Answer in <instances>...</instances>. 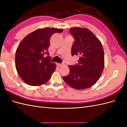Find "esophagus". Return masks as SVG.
I'll return each mask as SVG.
<instances>
[{
	"instance_id": "1",
	"label": "esophagus",
	"mask_w": 127,
	"mask_h": 127,
	"mask_svg": "<svg viewBox=\"0 0 127 127\" xmlns=\"http://www.w3.org/2000/svg\"><path fill=\"white\" fill-rule=\"evenodd\" d=\"M57 65L58 67H61V66H63V64H57Z\"/></svg>"
}]
</instances>
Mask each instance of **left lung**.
I'll list each match as a JSON object with an SVG mask.
<instances>
[{"mask_svg": "<svg viewBox=\"0 0 127 127\" xmlns=\"http://www.w3.org/2000/svg\"><path fill=\"white\" fill-rule=\"evenodd\" d=\"M75 40L71 55L79 57L78 64L68 66L70 71L63 78L67 85L76 90L94 85L100 78L104 67V55L101 41L90 30L79 27L69 30Z\"/></svg>", "mask_w": 127, "mask_h": 127, "instance_id": "8db88e82", "label": "left lung"}]
</instances>
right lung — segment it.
Here are the masks:
<instances>
[{
	"label": "right lung",
	"mask_w": 127,
	"mask_h": 127,
	"mask_svg": "<svg viewBox=\"0 0 127 127\" xmlns=\"http://www.w3.org/2000/svg\"><path fill=\"white\" fill-rule=\"evenodd\" d=\"M63 29L46 28L36 30L26 35L21 42L15 53V66L19 76L27 84L40 86L51 78L56 68L51 63L47 51L50 40L54 33Z\"/></svg>",
	"instance_id": "right-lung-1"
}]
</instances>
